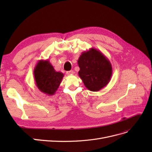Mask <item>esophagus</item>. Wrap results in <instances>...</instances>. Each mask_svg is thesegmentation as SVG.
<instances>
[{
  "label": "esophagus",
  "mask_w": 152,
  "mask_h": 152,
  "mask_svg": "<svg viewBox=\"0 0 152 152\" xmlns=\"http://www.w3.org/2000/svg\"><path fill=\"white\" fill-rule=\"evenodd\" d=\"M66 75H73V73H74V72H73V70H70V71H68L66 72Z\"/></svg>",
  "instance_id": "obj_1"
}]
</instances>
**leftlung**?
<instances>
[{
  "label": "left lung",
  "mask_w": 152,
  "mask_h": 152,
  "mask_svg": "<svg viewBox=\"0 0 152 152\" xmlns=\"http://www.w3.org/2000/svg\"><path fill=\"white\" fill-rule=\"evenodd\" d=\"M77 63L79 75L89 91H98L109 83L112 75V64L99 50L91 48L82 53Z\"/></svg>",
  "instance_id": "left-lung-1"
}]
</instances>
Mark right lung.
I'll return each mask as SVG.
<instances>
[{"label": "right lung", "mask_w": 152, "mask_h": 152, "mask_svg": "<svg viewBox=\"0 0 152 152\" xmlns=\"http://www.w3.org/2000/svg\"><path fill=\"white\" fill-rule=\"evenodd\" d=\"M35 84L42 93L49 96L54 95L62 81L64 74L56 72L48 59H41L34 70Z\"/></svg>", "instance_id": "right-lung-1"}]
</instances>
